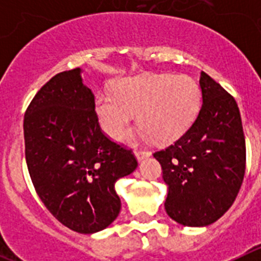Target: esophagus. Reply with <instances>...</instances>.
<instances>
[{"mask_svg":"<svg viewBox=\"0 0 261 261\" xmlns=\"http://www.w3.org/2000/svg\"><path fill=\"white\" fill-rule=\"evenodd\" d=\"M135 154H136V156H137L138 161H141V159H144V158H146V156L150 155V151L141 150V149H140V150H136Z\"/></svg>","mask_w":261,"mask_h":261,"instance_id":"34e87169","label":"esophagus"}]
</instances>
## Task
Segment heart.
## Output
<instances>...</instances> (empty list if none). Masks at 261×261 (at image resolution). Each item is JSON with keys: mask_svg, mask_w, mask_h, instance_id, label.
I'll return each instance as SVG.
<instances>
[{"mask_svg": "<svg viewBox=\"0 0 261 261\" xmlns=\"http://www.w3.org/2000/svg\"><path fill=\"white\" fill-rule=\"evenodd\" d=\"M201 90L190 75L146 74L120 81L115 93L103 91L95 112L103 132L119 140L135 112L142 136H151L159 145L183 137L197 119Z\"/></svg>", "mask_w": 261, "mask_h": 261, "instance_id": "obj_1", "label": "heart"}]
</instances>
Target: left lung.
I'll list each match as a JSON object with an SVG mask.
<instances>
[{"mask_svg": "<svg viewBox=\"0 0 261 261\" xmlns=\"http://www.w3.org/2000/svg\"><path fill=\"white\" fill-rule=\"evenodd\" d=\"M202 106L191 129L154 153L168 187L165 209L177 223L208 226L235 201L246 170V141L235 99L205 71Z\"/></svg>", "mask_w": 261, "mask_h": 261, "instance_id": "left-lung-1", "label": "left lung"}]
</instances>
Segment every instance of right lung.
I'll return each mask as SVG.
<instances>
[{
	"label": "right lung",
	"mask_w": 261,
	"mask_h": 261,
	"mask_svg": "<svg viewBox=\"0 0 261 261\" xmlns=\"http://www.w3.org/2000/svg\"><path fill=\"white\" fill-rule=\"evenodd\" d=\"M23 132L32 184L56 220L81 234L116 220L121 201L115 183L135 171L137 159L102 132L80 68L61 71L39 90Z\"/></svg>",
	"instance_id": "right-lung-1"
}]
</instances>
